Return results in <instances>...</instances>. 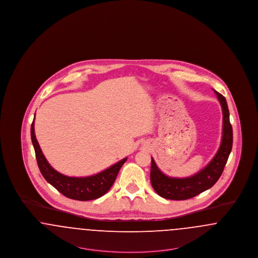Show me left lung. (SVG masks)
Listing matches in <instances>:
<instances>
[{"label":"left lung","mask_w":258,"mask_h":258,"mask_svg":"<svg viewBox=\"0 0 258 258\" xmlns=\"http://www.w3.org/2000/svg\"><path fill=\"white\" fill-rule=\"evenodd\" d=\"M215 93L221 102L223 116L221 147L207 166L187 178H171L164 175L152 158L151 184L160 197L171 200L189 199L207 190L220 179L232 149L233 132L226 99L217 91Z\"/></svg>","instance_id":"8db88e82"}]
</instances>
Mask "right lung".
<instances>
[{
	"instance_id": "right-lung-1",
	"label": "right lung",
	"mask_w": 258,
	"mask_h": 258,
	"mask_svg": "<svg viewBox=\"0 0 258 258\" xmlns=\"http://www.w3.org/2000/svg\"><path fill=\"white\" fill-rule=\"evenodd\" d=\"M35 119L31 125V137L36 153L38 168L44 179L52 184L58 191L64 197L74 200L87 201L97 199L104 196L114 184L116 177L120 171L126 158L113 164L109 168L98 174L88 177H69L60 172L56 171L45 159L42 151L38 145L35 135Z\"/></svg>"
}]
</instances>
